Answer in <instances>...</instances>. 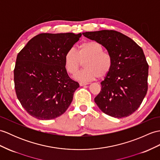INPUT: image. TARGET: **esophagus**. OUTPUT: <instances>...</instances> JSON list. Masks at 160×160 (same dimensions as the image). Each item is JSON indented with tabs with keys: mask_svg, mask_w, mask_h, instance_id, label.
<instances>
[{
	"mask_svg": "<svg viewBox=\"0 0 160 160\" xmlns=\"http://www.w3.org/2000/svg\"><path fill=\"white\" fill-rule=\"evenodd\" d=\"M88 84V82H80V86L82 87V86H85V85H87Z\"/></svg>",
	"mask_w": 160,
	"mask_h": 160,
	"instance_id": "obj_1",
	"label": "esophagus"
}]
</instances>
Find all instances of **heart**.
I'll list each match as a JSON object with an SVG mask.
<instances>
[{
	"instance_id": "b5f03b06",
	"label": "heart",
	"mask_w": 160,
	"mask_h": 160,
	"mask_svg": "<svg viewBox=\"0 0 160 160\" xmlns=\"http://www.w3.org/2000/svg\"><path fill=\"white\" fill-rule=\"evenodd\" d=\"M66 71L75 76L84 62V69L76 76L81 81H91L103 78L110 73L113 65L111 54L103 51L101 43L95 41H88L80 44L78 50L70 48L64 57Z\"/></svg>"
}]
</instances>
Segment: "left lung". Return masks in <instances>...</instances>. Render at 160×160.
I'll use <instances>...</instances> for the list:
<instances>
[{"label": "left lung", "instance_id": "obj_1", "mask_svg": "<svg viewBox=\"0 0 160 160\" xmlns=\"http://www.w3.org/2000/svg\"><path fill=\"white\" fill-rule=\"evenodd\" d=\"M82 35L101 43L113 58L112 69L94 99L96 104L110 117L129 116L140 107L148 90V65L142 49L131 38L112 30Z\"/></svg>", "mask_w": 160, "mask_h": 160}]
</instances>
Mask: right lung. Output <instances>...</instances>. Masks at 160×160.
I'll use <instances>...</instances> for the list:
<instances>
[{"instance_id":"right-lung-1","label":"right lung","mask_w":160,"mask_h":160,"mask_svg":"<svg viewBox=\"0 0 160 160\" xmlns=\"http://www.w3.org/2000/svg\"><path fill=\"white\" fill-rule=\"evenodd\" d=\"M81 35L41 33L18 53L13 71L15 90L22 106L32 117L54 119L71 104L80 85L68 76L64 57Z\"/></svg>"}]
</instances>
